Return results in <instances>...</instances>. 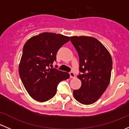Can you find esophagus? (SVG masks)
I'll list each match as a JSON object with an SVG mask.
<instances>
[{
    "label": "esophagus",
    "mask_w": 129,
    "mask_h": 129,
    "mask_svg": "<svg viewBox=\"0 0 129 129\" xmlns=\"http://www.w3.org/2000/svg\"><path fill=\"white\" fill-rule=\"evenodd\" d=\"M75 74H74V72H70V77L75 78Z\"/></svg>",
    "instance_id": "obj_1"
}]
</instances>
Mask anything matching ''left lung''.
Wrapping results in <instances>:
<instances>
[{
    "mask_svg": "<svg viewBox=\"0 0 129 129\" xmlns=\"http://www.w3.org/2000/svg\"><path fill=\"white\" fill-rule=\"evenodd\" d=\"M70 38L79 54L81 72L77 76L81 80V87L73 91L74 96L82 104H92L109 85L112 68V57L104 45L94 37L72 36Z\"/></svg>",
    "mask_w": 129,
    "mask_h": 129,
    "instance_id": "8db88e82",
    "label": "left lung"
}]
</instances>
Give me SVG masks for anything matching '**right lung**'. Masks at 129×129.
<instances>
[{"mask_svg":"<svg viewBox=\"0 0 129 129\" xmlns=\"http://www.w3.org/2000/svg\"><path fill=\"white\" fill-rule=\"evenodd\" d=\"M70 40L69 37L51 32H43L29 39L23 47L19 66L22 84L36 101L45 102L57 92V85L69 79V73L50 68L58 49Z\"/></svg>","mask_w":129,"mask_h":129,"instance_id":"1","label":"right lung"}]
</instances>
